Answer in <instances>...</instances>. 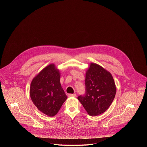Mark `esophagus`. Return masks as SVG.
<instances>
[{"label": "esophagus", "instance_id": "1", "mask_svg": "<svg viewBox=\"0 0 147 147\" xmlns=\"http://www.w3.org/2000/svg\"><path fill=\"white\" fill-rule=\"evenodd\" d=\"M68 96L69 97H75L76 96V94H68Z\"/></svg>", "mask_w": 147, "mask_h": 147}]
</instances>
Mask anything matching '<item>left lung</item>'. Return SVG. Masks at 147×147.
<instances>
[{
	"label": "left lung",
	"mask_w": 147,
	"mask_h": 147,
	"mask_svg": "<svg viewBox=\"0 0 147 147\" xmlns=\"http://www.w3.org/2000/svg\"><path fill=\"white\" fill-rule=\"evenodd\" d=\"M116 94L111 74L96 63H90L86 72L85 93L78 97L90 116H97L109 107Z\"/></svg>",
	"instance_id": "8db88e82"
}]
</instances>
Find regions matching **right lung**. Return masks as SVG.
I'll list each match as a JSON object with an SVG mask.
<instances>
[{"instance_id":"add662e5","label":"right lung","mask_w":147,"mask_h":147,"mask_svg":"<svg viewBox=\"0 0 147 147\" xmlns=\"http://www.w3.org/2000/svg\"><path fill=\"white\" fill-rule=\"evenodd\" d=\"M59 71L49 64L32 80L30 96L37 109L49 117L55 115L67 98L60 83Z\"/></svg>"}]
</instances>
